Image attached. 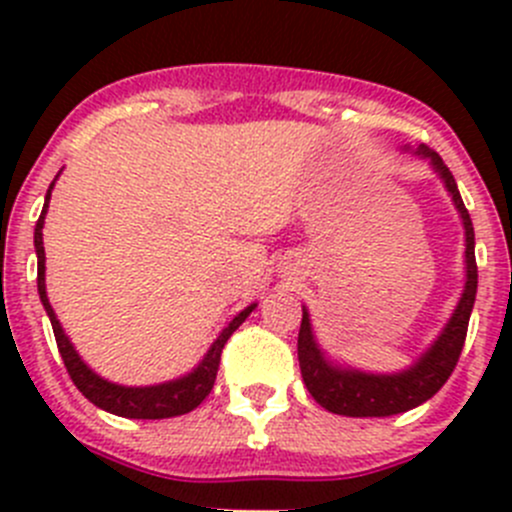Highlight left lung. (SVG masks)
Returning a JSON list of instances; mask_svg holds the SVG:
<instances>
[{
	"label": "left lung",
	"mask_w": 512,
	"mask_h": 512,
	"mask_svg": "<svg viewBox=\"0 0 512 512\" xmlns=\"http://www.w3.org/2000/svg\"><path fill=\"white\" fill-rule=\"evenodd\" d=\"M404 151L428 160V165L441 178L443 188L448 190L458 215H461L463 230H466V285H463L461 299H458L456 309L448 317L446 327L433 339L431 347L418 356L414 364L401 371H391V374H374V371H361L354 369V366L337 364L332 356L319 347L307 307H302V327H299L297 339L302 379L307 384L309 394L314 396V401L322 409L339 416L384 418L404 414V411L416 409L423 401L431 399L446 384L451 371L456 369L463 342H466L468 319H471L473 304H476V235H473L471 215H468L466 205H463L456 180H453L451 170L446 168L443 158L428 146H418L416 151L404 146Z\"/></svg>",
	"instance_id": "1"
}]
</instances>
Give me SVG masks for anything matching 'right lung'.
Masks as SVG:
<instances>
[{
  "label": "right lung",
  "mask_w": 512,
  "mask_h": 512,
  "mask_svg": "<svg viewBox=\"0 0 512 512\" xmlns=\"http://www.w3.org/2000/svg\"><path fill=\"white\" fill-rule=\"evenodd\" d=\"M59 178V175H56ZM54 178V183H56ZM54 183L49 185L44 198V210H41L39 220H36L34 227V247H36V287H39V299L44 304L46 314H49L51 329H54L56 344H59V354L64 359L66 371H69L71 381L76 384V389L91 401V404L98 406V409L108 411V414H116L123 418H170V416H183L188 411H193L195 406L203 404L205 396L213 391L215 376H218L220 366V354H223V347L227 339L232 337L237 327L250 317L252 309L257 304H250V307L242 309L235 319L218 334L210 349L205 352L203 359L198 361L193 371L178 376V379L163 381V384L153 386H123L113 384V381L98 376L84 359H81L79 352L74 349L71 339L66 337L64 329H61V322L56 319L54 307L49 304V297H46V255H44V218L46 210H49L51 190H54Z\"/></svg>",
  "instance_id": "right-lung-1"
}]
</instances>
